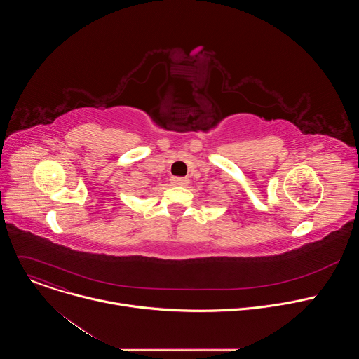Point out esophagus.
Segmentation results:
<instances>
[{
  "instance_id": "esophagus-1",
  "label": "esophagus",
  "mask_w": 359,
  "mask_h": 359,
  "mask_svg": "<svg viewBox=\"0 0 359 359\" xmlns=\"http://www.w3.org/2000/svg\"><path fill=\"white\" fill-rule=\"evenodd\" d=\"M170 182L175 186H187L189 184V179L187 177H172Z\"/></svg>"
}]
</instances>
